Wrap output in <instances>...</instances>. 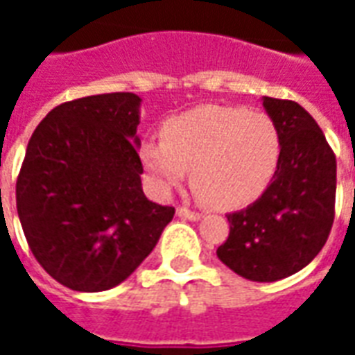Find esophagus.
<instances>
[{"label":"esophagus","instance_id":"esophagus-1","mask_svg":"<svg viewBox=\"0 0 355 355\" xmlns=\"http://www.w3.org/2000/svg\"><path fill=\"white\" fill-rule=\"evenodd\" d=\"M177 215L180 216V218H188V220H200L201 216H203L200 211H192V209L184 207V205L177 207Z\"/></svg>","mask_w":355,"mask_h":355}]
</instances>
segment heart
I'll return each mask as SVG.
<instances>
[{
    "instance_id": "b5f03b06",
    "label": "heart",
    "mask_w": 355,
    "mask_h": 355,
    "mask_svg": "<svg viewBox=\"0 0 355 355\" xmlns=\"http://www.w3.org/2000/svg\"><path fill=\"white\" fill-rule=\"evenodd\" d=\"M159 139L140 146V162L162 192L182 184L216 209L261 198L279 169L282 131L274 117L245 106L203 104L163 121Z\"/></svg>"
}]
</instances>
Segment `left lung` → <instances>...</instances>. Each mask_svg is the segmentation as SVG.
I'll use <instances>...</instances> for the list:
<instances>
[{
	"instance_id": "8db88e82",
	"label": "left lung",
	"mask_w": 355,
	"mask_h": 355,
	"mask_svg": "<svg viewBox=\"0 0 355 355\" xmlns=\"http://www.w3.org/2000/svg\"><path fill=\"white\" fill-rule=\"evenodd\" d=\"M262 104L282 131V163L253 205L226 215L230 234L216 254L245 279L277 282L310 264L327 241L335 220L336 157L298 102L264 96Z\"/></svg>"
}]
</instances>
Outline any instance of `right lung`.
<instances>
[{"label": "right lung", "instance_id": "1", "mask_svg": "<svg viewBox=\"0 0 355 355\" xmlns=\"http://www.w3.org/2000/svg\"><path fill=\"white\" fill-rule=\"evenodd\" d=\"M140 98L83 96L53 108L35 127L17 178L28 247L72 291L116 287L152 253L175 207L142 192Z\"/></svg>", "mask_w": 355, "mask_h": 355}]
</instances>
